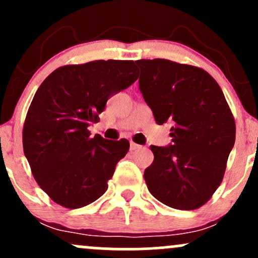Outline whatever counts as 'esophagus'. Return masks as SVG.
<instances>
[{
    "label": "esophagus",
    "mask_w": 258,
    "mask_h": 258,
    "mask_svg": "<svg viewBox=\"0 0 258 258\" xmlns=\"http://www.w3.org/2000/svg\"><path fill=\"white\" fill-rule=\"evenodd\" d=\"M130 149H131V150L141 149V146H139V144H136V143H133V142H131V143H130Z\"/></svg>",
    "instance_id": "esophagus-1"
}]
</instances>
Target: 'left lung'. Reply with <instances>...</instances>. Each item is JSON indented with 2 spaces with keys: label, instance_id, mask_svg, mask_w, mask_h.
I'll return each mask as SVG.
<instances>
[{
  "label": "left lung",
  "instance_id": "8db88e82",
  "mask_svg": "<svg viewBox=\"0 0 258 258\" xmlns=\"http://www.w3.org/2000/svg\"><path fill=\"white\" fill-rule=\"evenodd\" d=\"M136 63L139 90L156 123H172V143L150 146L154 161L144 171L148 189L173 209H198L223 179L235 143L232 111L205 70L159 58Z\"/></svg>",
  "mask_w": 258,
  "mask_h": 258
}]
</instances>
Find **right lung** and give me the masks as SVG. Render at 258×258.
<instances>
[{
    "instance_id": "obj_1",
    "label": "right lung",
    "mask_w": 258,
    "mask_h": 258,
    "mask_svg": "<svg viewBox=\"0 0 258 258\" xmlns=\"http://www.w3.org/2000/svg\"><path fill=\"white\" fill-rule=\"evenodd\" d=\"M138 79L132 60H94L58 68L35 93L23 130L32 174L54 203L79 209L108 189L116 164L128 152L127 139L110 141L88 126L106 102Z\"/></svg>"
}]
</instances>
